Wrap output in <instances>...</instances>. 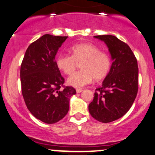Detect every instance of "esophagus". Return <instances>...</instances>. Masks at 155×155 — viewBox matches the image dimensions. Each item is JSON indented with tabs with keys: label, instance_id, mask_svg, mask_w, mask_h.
<instances>
[{
	"label": "esophagus",
	"instance_id": "1",
	"mask_svg": "<svg viewBox=\"0 0 155 155\" xmlns=\"http://www.w3.org/2000/svg\"><path fill=\"white\" fill-rule=\"evenodd\" d=\"M76 92H77V93H80V92H81L83 91V90H82V89H81V88H77L76 90Z\"/></svg>",
	"mask_w": 155,
	"mask_h": 155
}]
</instances>
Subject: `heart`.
<instances>
[{"instance_id":"b5f03b06","label":"heart","mask_w":155,"mask_h":155,"mask_svg":"<svg viewBox=\"0 0 155 155\" xmlns=\"http://www.w3.org/2000/svg\"><path fill=\"white\" fill-rule=\"evenodd\" d=\"M71 55L60 54L56 58V65L66 75H71L78 64L81 63L82 71L68 79V84L81 87L92 81L103 80L108 76L111 66L108 53L101 51L97 46L90 43H81L71 47Z\"/></svg>"}]
</instances>
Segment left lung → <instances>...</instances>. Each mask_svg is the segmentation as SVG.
<instances>
[{"label":"left lung","mask_w":155,"mask_h":155,"mask_svg":"<svg viewBox=\"0 0 155 155\" xmlns=\"http://www.w3.org/2000/svg\"><path fill=\"white\" fill-rule=\"evenodd\" d=\"M108 47L113 60L102 86L95 90L89 111L95 120L104 123L124 116L134 102L138 90L137 59L127 44L111 35H95Z\"/></svg>","instance_id":"1"}]
</instances>
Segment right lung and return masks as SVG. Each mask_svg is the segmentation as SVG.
Instances as JSON below:
<instances>
[{
  "instance_id": "right-lung-1",
  "label": "right lung",
  "mask_w": 155,
  "mask_h": 155,
  "mask_svg": "<svg viewBox=\"0 0 155 155\" xmlns=\"http://www.w3.org/2000/svg\"><path fill=\"white\" fill-rule=\"evenodd\" d=\"M68 36L45 34L30 44L20 68L22 94L27 108L38 120L53 124L69 110L76 90L65 86L55 55Z\"/></svg>"
}]
</instances>
